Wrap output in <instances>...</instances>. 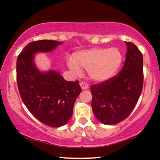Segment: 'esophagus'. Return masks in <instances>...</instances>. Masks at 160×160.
Wrapping results in <instances>:
<instances>
[{
	"mask_svg": "<svg viewBox=\"0 0 160 160\" xmlns=\"http://www.w3.org/2000/svg\"><path fill=\"white\" fill-rule=\"evenodd\" d=\"M80 86H81V89L82 90H85V89H87L88 88H89V85L88 84H86L85 82H80Z\"/></svg>",
	"mask_w": 160,
	"mask_h": 160,
	"instance_id": "esophagus-1",
	"label": "esophagus"
}]
</instances>
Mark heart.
Segmentation results:
<instances>
[{"label":"heart","instance_id":"b5f03b06","mask_svg":"<svg viewBox=\"0 0 160 160\" xmlns=\"http://www.w3.org/2000/svg\"><path fill=\"white\" fill-rule=\"evenodd\" d=\"M122 62V55L119 49L92 48L75 52L68 66L74 74H80L81 69L87 70L92 80L103 82L117 74Z\"/></svg>","mask_w":160,"mask_h":160}]
</instances>
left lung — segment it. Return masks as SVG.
<instances>
[{
    "label": "left lung",
    "instance_id": "left-lung-1",
    "mask_svg": "<svg viewBox=\"0 0 160 160\" xmlns=\"http://www.w3.org/2000/svg\"><path fill=\"white\" fill-rule=\"evenodd\" d=\"M126 43V60L118 75L91 86L92 108L97 120L103 124H117L127 118L142 92V53L133 43Z\"/></svg>",
    "mask_w": 160,
    "mask_h": 160
}]
</instances>
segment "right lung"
I'll use <instances>...</instances> for the list:
<instances>
[{
  "label": "right lung",
  "mask_w": 160,
  "mask_h": 160,
  "mask_svg": "<svg viewBox=\"0 0 160 160\" xmlns=\"http://www.w3.org/2000/svg\"><path fill=\"white\" fill-rule=\"evenodd\" d=\"M62 43L50 40L31 42L16 62V80L23 103L34 117L52 127L68 122L81 88L78 80L67 81L56 71L41 72L34 59L38 52H51Z\"/></svg>",
  "instance_id": "right-lung-1"
}]
</instances>
